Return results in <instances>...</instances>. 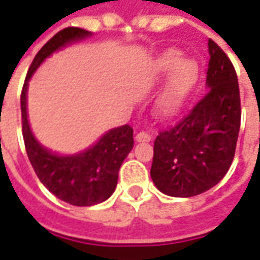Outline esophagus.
<instances>
[{"label":"esophagus","mask_w":260,"mask_h":260,"mask_svg":"<svg viewBox=\"0 0 260 260\" xmlns=\"http://www.w3.org/2000/svg\"><path fill=\"white\" fill-rule=\"evenodd\" d=\"M151 140V136L147 132H140V133L136 134V142L147 143Z\"/></svg>","instance_id":"obj_1"}]
</instances>
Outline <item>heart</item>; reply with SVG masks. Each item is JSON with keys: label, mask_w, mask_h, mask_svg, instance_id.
<instances>
[{"label": "heart", "mask_w": 260, "mask_h": 260, "mask_svg": "<svg viewBox=\"0 0 260 260\" xmlns=\"http://www.w3.org/2000/svg\"><path fill=\"white\" fill-rule=\"evenodd\" d=\"M172 68L174 70L169 76L166 85L156 100V111L165 117L173 116L182 109L183 103L187 99L194 83L198 81L199 74L196 61L190 58L180 60V53L176 50H169L158 57L154 67V74L157 77H161Z\"/></svg>", "instance_id": "1"}]
</instances>
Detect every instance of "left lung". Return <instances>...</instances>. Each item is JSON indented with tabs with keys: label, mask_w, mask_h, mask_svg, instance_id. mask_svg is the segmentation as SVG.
<instances>
[{
	"label": "left lung",
	"mask_w": 260,
	"mask_h": 260,
	"mask_svg": "<svg viewBox=\"0 0 260 260\" xmlns=\"http://www.w3.org/2000/svg\"><path fill=\"white\" fill-rule=\"evenodd\" d=\"M209 54L205 95L154 140L150 176L169 196L191 198L212 189L235 157L242 114L238 76L213 40Z\"/></svg>",
	"instance_id": "8db88e82"
}]
</instances>
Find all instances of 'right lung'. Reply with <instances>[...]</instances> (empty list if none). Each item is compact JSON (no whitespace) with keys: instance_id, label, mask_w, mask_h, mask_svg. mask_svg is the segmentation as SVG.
I'll return each instance as SVG.
<instances>
[{"instance_id":"1","label":"right lung","mask_w":260,"mask_h":260,"mask_svg":"<svg viewBox=\"0 0 260 260\" xmlns=\"http://www.w3.org/2000/svg\"><path fill=\"white\" fill-rule=\"evenodd\" d=\"M88 36V31L67 27L48 40L29 66L21 91L22 137L29 163L40 182L48 190L73 206H93L109 199L116 189L118 170L133 149V128L126 126L110 130L91 149L76 156H55L41 147L31 133L27 120V85L43 61L62 45Z\"/></svg>"}]
</instances>
